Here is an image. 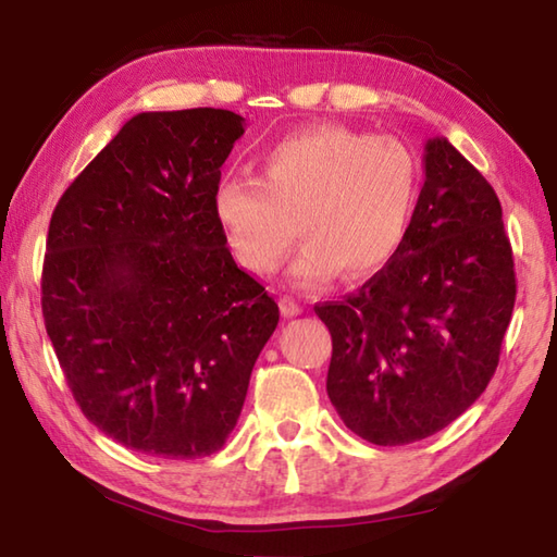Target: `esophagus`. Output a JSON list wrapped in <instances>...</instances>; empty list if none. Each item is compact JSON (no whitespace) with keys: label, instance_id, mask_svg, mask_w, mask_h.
<instances>
[{"label":"esophagus","instance_id":"34e87169","mask_svg":"<svg viewBox=\"0 0 557 557\" xmlns=\"http://www.w3.org/2000/svg\"><path fill=\"white\" fill-rule=\"evenodd\" d=\"M278 308H281V314L283 317H298L302 312L300 302L293 298V295H283V298L278 300Z\"/></svg>","mask_w":557,"mask_h":557}]
</instances>
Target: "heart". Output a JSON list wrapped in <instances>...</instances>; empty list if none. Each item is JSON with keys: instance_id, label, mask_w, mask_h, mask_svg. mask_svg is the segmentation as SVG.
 <instances>
[{"instance_id": "b5f03b06", "label": "heart", "mask_w": 557, "mask_h": 557, "mask_svg": "<svg viewBox=\"0 0 557 557\" xmlns=\"http://www.w3.org/2000/svg\"><path fill=\"white\" fill-rule=\"evenodd\" d=\"M418 197L421 163L404 141L317 124L269 149L257 180H223L213 219L233 257L259 276L276 271L298 231L305 245L290 276L312 288L338 274L360 283L387 269L411 231Z\"/></svg>"}]
</instances>
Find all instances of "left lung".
Instances as JSON below:
<instances>
[{"instance_id":"left-lung-1","label":"left lung","mask_w":557,"mask_h":557,"mask_svg":"<svg viewBox=\"0 0 557 557\" xmlns=\"http://www.w3.org/2000/svg\"><path fill=\"white\" fill-rule=\"evenodd\" d=\"M411 231L344 302L314 305L332 334L326 394L380 447L440 433L485 392L517 298L512 245L491 183L445 136L425 144Z\"/></svg>"}]
</instances>
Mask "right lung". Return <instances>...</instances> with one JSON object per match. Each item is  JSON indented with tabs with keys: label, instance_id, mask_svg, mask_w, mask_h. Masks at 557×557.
Here are the masks:
<instances>
[{
	"label": "right lung",
	"instance_id": "right-lung-1",
	"mask_svg": "<svg viewBox=\"0 0 557 557\" xmlns=\"http://www.w3.org/2000/svg\"><path fill=\"white\" fill-rule=\"evenodd\" d=\"M231 110L139 112L57 201L42 317L84 416L151 457L219 451L278 305L213 219Z\"/></svg>",
	"mask_w": 557,
	"mask_h": 557
}]
</instances>
